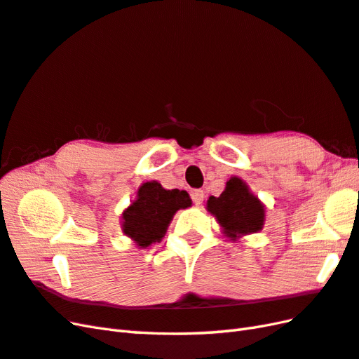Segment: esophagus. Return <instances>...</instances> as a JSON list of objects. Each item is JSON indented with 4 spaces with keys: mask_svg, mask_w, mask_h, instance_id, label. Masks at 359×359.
Listing matches in <instances>:
<instances>
[{
    "mask_svg": "<svg viewBox=\"0 0 359 359\" xmlns=\"http://www.w3.org/2000/svg\"><path fill=\"white\" fill-rule=\"evenodd\" d=\"M191 198H192V201H194L196 206H200L205 200V192L201 189H194L191 192Z\"/></svg>",
    "mask_w": 359,
    "mask_h": 359,
    "instance_id": "1",
    "label": "esophagus"
}]
</instances>
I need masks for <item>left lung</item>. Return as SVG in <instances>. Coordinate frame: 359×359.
Returning a JSON list of instances; mask_svg holds the SVG:
<instances>
[{
	"instance_id": "left-lung-1",
	"label": "left lung",
	"mask_w": 359,
	"mask_h": 359,
	"mask_svg": "<svg viewBox=\"0 0 359 359\" xmlns=\"http://www.w3.org/2000/svg\"><path fill=\"white\" fill-rule=\"evenodd\" d=\"M206 210L214 215L229 241L236 243L241 236L262 231L265 224V205L250 191L241 177H231L218 197L210 196Z\"/></svg>"
}]
</instances>
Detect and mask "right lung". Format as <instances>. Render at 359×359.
<instances>
[{
  "instance_id": "obj_1",
  "label": "right lung",
  "mask_w": 359,
  "mask_h": 359,
  "mask_svg": "<svg viewBox=\"0 0 359 359\" xmlns=\"http://www.w3.org/2000/svg\"><path fill=\"white\" fill-rule=\"evenodd\" d=\"M192 200L187 191L165 189L159 182H144L136 198L121 214L123 233L137 249H145L162 241L172 217L179 209H187Z\"/></svg>"
}]
</instances>
